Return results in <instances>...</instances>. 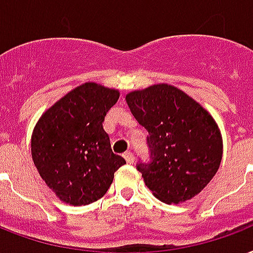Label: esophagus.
<instances>
[{
    "label": "esophagus",
    "instance_id": "34e87169",
    "mask_svg": "<svg viewBox=\"0 0 253 253\" xmlns=\"http://www.w3.org/2000/svg\"><path fill=\"white\" fill-rule=\"evenodd\" d=\"M124 158L128 164H133V162H134V154H133L132 152H125Z\"/></svg>",
    "mask_w": 253,
    "mask_h": 253
}]
</instances>
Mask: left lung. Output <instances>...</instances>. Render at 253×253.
I'll return each mask as SVG.
<instances>
[{
  "mask_svg": "<svg viewBox=\"0 0 253 253\" xmlns=\"http://www.w3.org/2000/svg\"><path fill=\"white\" fill-rule=\"evenodd\" d=\"M125 100L149 133L150 162L137 164L149 190L175 205L201 193L222 161V136L212 116L170 84L129 92Z\"/></svg>",
  "mask_w": 253,
  "mask_h": 253,
  "instance_id": "1",
  "label": "left lung"
}]
</instances>
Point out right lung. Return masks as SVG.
<instances>
[{"instance_id": "1", "label": "right lung", "mask_w": 253, "mask_h": 253, "mask_svg": "<svg viewBox=\"0 0 253 253\" xmlns=\"http://www.w3.org/2000/svg\"><path fill=\"white\" fill-rule=\"evenodd\" d=\"M119 91L84 83L43 113L31 136V156L39 175L64 203L84 206L108 191L125 164L111 149L104 117Z\"/></svg>"}]
</instances>
